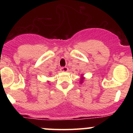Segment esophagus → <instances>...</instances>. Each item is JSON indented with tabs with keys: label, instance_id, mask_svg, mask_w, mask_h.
<instances>
[{
	"label": "esophagus",
	"instance_id": "esophagus-1",
	"mask_svg": "<svg viewBox=\"0 0 133 133\" xmlns=\"http://www.w3.org/2000/svg\"><path fill=\"white\" fill-rule=\"evenodd\" d=\"M60 70L62 72H67L68 71V68L67 67H63V68H60Z\"/></svg>",
	"mask_w": 133,
	"mask_h": 133
}]
</instances>
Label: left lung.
Returning <instances> with one entry per match:
<instances>
[{
	"label": "left lung",
	"mask_w": 133,
	"mask_h": 133,
	"mask_svg": "<svg viewBox=\"0 0 133 133\" xmlns=\"http://www.w3.org/2000/svg\"><path fill=\"white\" fill-rule=\"evenodd\" d=\"M85 79V77L84 76V75L82 74L80 75V84H82L83 82H84V80Z\"/></svg>",
	"instance_id": "left-lung-1"
}]
</instances>
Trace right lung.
<instances>
[{"instance_id":"right-lung-1","label":"right lung","mask_w":133,"mask_h":133,"mask_svg":"<svg viewBox=\"0 0 133 133\" xmlns=\"http://www.w3.org/2000/svg\"><path fill=\"white\" fill-rule=\"evenodd\" d=\"M48 82H49V81H48Z\"/></svg>"}]
</instances>
